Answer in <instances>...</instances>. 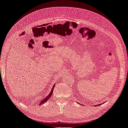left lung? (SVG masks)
<instances>
[{"label":"left lung","instance_id":"8db88e82","mask_svg":"<svg viewBox=\"0 0 128 128\" xmlns=\"http://www.w3.org/2000/svg\"><path fill=\"white\" fill-rule=\"evenodd\" d=\"M101 104H102L101 103V104H98V106H99V105H101Z\"/></svg>","mask_w":128,"mask_h":128}]
</instances>
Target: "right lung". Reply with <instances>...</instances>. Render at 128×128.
I'll use <instances>...</instances> for the list:
<instances>
[{
  "label": "right lung",
  "instance_id": "obj_1",
  "mask_svg": "<svg viewBox=\"0 0 128 128\" xmlns=\"http://www.w3.org/2000/svg\"><path fill=\"white\" fill-rule=\"evenodd\" d=\"M54 87H55V84H54V86H53V88H52V90H51V92H50V94H48V95H47V96H46V97L45 98H44V99L41 100V102H40V103H39V105H41V104H44V103H45L46 102H47V100L50 98V97L52 96V95L53 94V89H54Z\"/></svg>",
  "mask_w": 128,
  "mask_h": 128
}]
</instances>
